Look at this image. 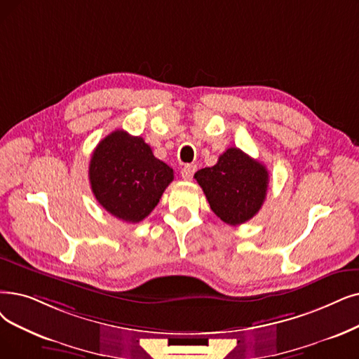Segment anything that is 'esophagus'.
<instances>
[{
    "label": "esophagus",
    "mask_w": 359,
    "mask_h": 359,
    "mask_svg": "<svg viewBox=\"0 0 359 359\" xmlns=\"http://www.w3.org/2000/svg\"><path fill=\"white\" fill-rule=\"evenodd\" d=\"M195 171H196V165H194V164H186V165L182 168L180 175H182V177H183L184 180H191V179L194 177V175H195Z\"/></svg>",
    "instance_id": "obj_1"
}]
</instances>
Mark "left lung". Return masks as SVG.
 Instances as JSON below:
<instances>
[{"label":"left lung","mask_w":359,"mask_h":359,"mask_svg":"<svg viewBox=\"0 0 359 359\" xmlns=\"http://www.w3.org/2000/svg\"><path fill=\"white\" fill-rule=\"evenodd\" d=\"M196 182L214 214L226 224H242L259 211L269 188L266 165L239 148H229L212 167L198 170Z\"/></svg>","instance_id":"left-lung-1"}]
</instances>
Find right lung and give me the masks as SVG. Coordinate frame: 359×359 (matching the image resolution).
I'll list each match as a JSON object with an SVG mask.
<instances>
[{"mask_svg":"<svg viewBox=\"0 0 359 359\" xmlns=\"http://www.w3.org/2000/svg\"><path fill=\"white\" fill-rule=\"evenodd\" d=\"M173 179V168L155 158L141 136L124 130L105 136L89 163V182L97 201L128 223L148 217Z\"/></svg>","mask_w":359,"mask_h":359,"instance_id":"1","label":"right lung"}]
</instances>
